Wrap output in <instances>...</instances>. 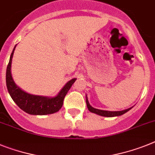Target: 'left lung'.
<instances>
[{
    "mask_svg": "<svg viewBox=\"0 0 155 155\" xmlns=\"http://www.w3.org/2000/svg\"><path fill=\"white\" fill-rule=\"evenodd\" d=\"M86 103H87V106L88 110H89L90 112L97 114V115L102 116V117H117V116L123 115L124 114H125V113H127L128 111H129V110L132 108H128L127 110H122V111H107V110H97V109H95V108H93L91 105H90L89 102H88L87 97H86Z\"/></svg>",
    "mask_w": 155,
    "mask_h": 155,
    "instance_id": "8db88e82",
    "label": "left lung"
}]
</instances>
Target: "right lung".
<instances>
[{
	"mask_svg": "<svg viewBox=\"0 0 155 155\" xmlns=\"http://www.w3.org/2000/svg\"><path fill=\"white\" fill-rule=\"evenodd\" d=\"M15 46L16 45H15L10 56L9 63L6 70V85L12 100L22 110L31 115H47L59 111L63 106L64 98L76 79L74 78L68 82L55 97H49L27 93L15 84L12 76V60Z\"/></svg>",
	"mask_w": 155,
	"mask_h": 155,
	"instance_id": "right-lung-1",
	"label": "right lung"
}]
</instances>
